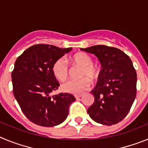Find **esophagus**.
Masks as SVG:
<instances>
[{
	"label": "esophagus",
	"mask_w": 148,
	"mask_h": 148,
	"mask_svg": "<svg viewBox=\"0 0 148 148\" xmlns=\"http://www.w3.org/2000/svg\"><path fill=\"white\" fill-rule=\"evenodd\" d=\"M82 96V94H77V95H75V99H79L80 97Z\"/></svg>",
	"instance_id": "obj_1"
}]
</instances>
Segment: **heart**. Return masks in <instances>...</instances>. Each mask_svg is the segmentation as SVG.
I'll use <instances>...</instances> for the list:
<instances>
[{
	"label": "heart",
	"instance_id": "b5f03b06",
	"mask_svg": "<svg viewBox=\"0 0 148 148\" xmlns=\"http://www.w3.org/2000/svg\"><path fill=\"white\" fill-rule=\"evenodd\" d=\"M73 64L81 66L78 73V77L82 78L78 80L70 79L61 86L63 92L72 94H79L90 87V82L97 80L100 75V69L97 65L92 64L91 56L84 53H78L73 56L70 58ZM53 75L58 81L63 82L67 78L69 67L67 63L63 58L56 59L52 66Z\"/></svg>",
	"mask_w": 148,
	"mask_h": 148
}]
</instances>
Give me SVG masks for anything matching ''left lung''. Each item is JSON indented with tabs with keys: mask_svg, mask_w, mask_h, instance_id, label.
<instances>
[{
	"mask_svg": "<svg viewBox=\"0 0 148 148\" xmlns=\"http://www.w3.org/2000/svg\"><path fill=\"white\" fill-rule=\"evenodd\" d=\"M81 49L95 55L102 68L90 92L95 100L87 113L95 122L116 125L129 113L136 95L137 75L132 61L121 49L108 46Z\"/></svg>",
	"mask_w": 148,
	"mask_h": 148,
	"instance_id": "8db88e82",
	"label": "left lung"
}]
</instances>
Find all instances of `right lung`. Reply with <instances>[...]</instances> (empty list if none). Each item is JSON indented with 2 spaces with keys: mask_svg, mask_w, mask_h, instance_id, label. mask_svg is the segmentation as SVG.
I'll use <instances>...</instances> for the list:
<instances>
[{
  "mask_svg": "<svg viewBox=\"0 0 148 148\" xmlns=\"http://www.w3.org/2000/svg\"><path fill=\"white\" fill-rule=\"evenodd\" d=\"M71 47L35 44L18 56L12 72L13 94L23 114L34 124L43 127L58 125L66 119L69 107L75 100L72 94L51 96L60 84L52 71L56 59Z\"/></svg>",
  "mask_w": 148,
  "mask_h": 148,
  "instance_id": "1",
  "label": "right lung"
}]
</instances>
